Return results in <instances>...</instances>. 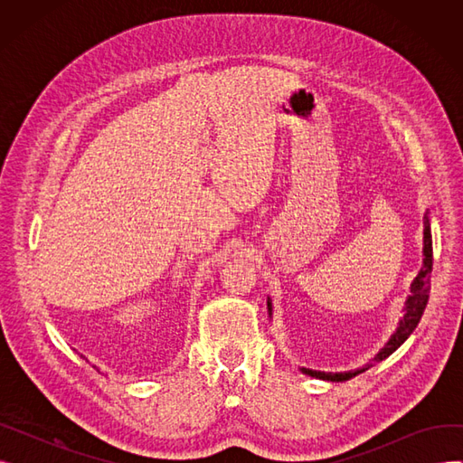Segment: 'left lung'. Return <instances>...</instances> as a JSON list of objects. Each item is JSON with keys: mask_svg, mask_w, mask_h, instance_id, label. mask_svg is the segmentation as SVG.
<instances>
[{"mask_svg": "<svg viewBox=\"0 0 463 463\" xmlns=\"http://www.w3.org/2000/svg\"><path fill=\"white\" fill-rule=\"evenodd\" d=\"M431 266H433V250H431V231H430V222L428 217L424 219V266L422 270L419 272V276L415 278L411 285V297L405 302V315L403 319L400 321V326L396 330V334L391 337L381 353L373 358V362H379L383 358H386L388 354H392L405 339L411 335V332L417 328L422 313L426 309L428 298H430V287H431ZM269 311L272 313V304L269 300ZM304 373L311 375V377H319V379H326V381H347L362 372H366V368H360L354 372H344V373H323V372H313V370H302Z\"/></svg>", "mask_w": 463, "mask_h": 463, "instance_id": "1", "label": "left lung"}]
</instances>
